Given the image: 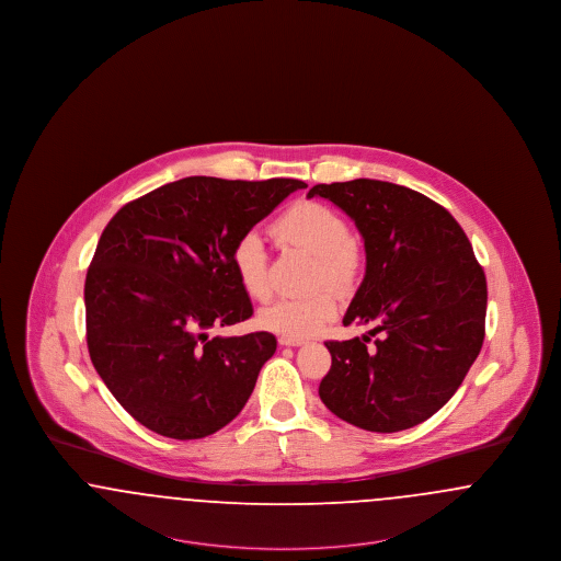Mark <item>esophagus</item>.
Here are the masks:
<instances>
[{
  "instance_id": "1",
  "label": "esophagus",
  "mask_w": 561,
  "mask_h": 561,
  "mask_svg": "<svg viewBox=\"0 0 561 561\" xmlns=\"http://www.w3.org/2000/svg\"><path fill=\"white\" fill-rule=\"evenodd\" d=\"M277 343H279L282 347H298V345H302L305 341H302V339H288V336H279V339H277Z\"/></svg>"
}]
</instances>
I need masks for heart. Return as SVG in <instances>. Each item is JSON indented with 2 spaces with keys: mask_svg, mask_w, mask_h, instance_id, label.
<instances>
[{
  "mask_svg": "<svg viewBox=\"0 0 561 561\" xmlns=\"http://www.w3.org/2000/svg\"><path fill=\"white\" fill-rule=\"evenodd\" d=\"M271 236L284 248H298L316 256L313 286H330L347 293L362 275L364 254L351 240L345 218L318 202H298L271 225ZM231 265L243 293L265 300L268 259L265 243L256 233H245L231 250ZM336 316V298L325 288L298 296L277 298L259 313V325L288 339H307Z\"/></svg>",
  "mask_w": 561,
  "mask_h": 561,
  "instance_id": "1",
  "label": "heart"
}]
</instances>
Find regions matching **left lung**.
<instances>
[{
	"instance_id": "left-lung-1",
	"label": "left lung",
	"mask_w": 561,
	"mask_h": 561,
	"mask_svg": "<svg viewBox=\"0 0 561 561\" xmlns=\"http://www.w3.org/2000/svg\"><path fill=\"white\" fill-rule=\"evenodd\" d=\"M316 195L364 238L366 275L343 323L368 328L362 339L325 343L332 366L321 401L366 431L414 427L453 398L480 355L483 268L453 214L419 191L355 179L316 185L307 197Z\"/></svg>"
}]
</instances>
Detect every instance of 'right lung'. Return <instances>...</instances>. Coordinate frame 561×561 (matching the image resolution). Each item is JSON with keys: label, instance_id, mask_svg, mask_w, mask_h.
I'll list each match as a JSON object with an SVG mask.
<instances>
[{"label": "right lung", "instance_id": "1", "mask_svg": "<svg viewBox=\"0 0 561 561\" xmlns=\"http://www.w3.org/2000/svg\"><path fill=\"white\" fill-rule=\"evenodd\" d=\"M302 181L188 176L108 220L85 275L90 359L124 410L163 437L199 439L229 425L277 341L214 336L252 316L231 250Z\"/></svg>", "mask_w": 561, "mask_h": 561}]
</instances>
